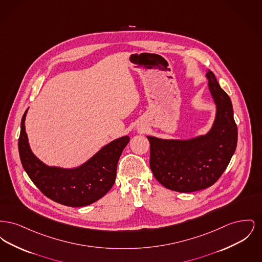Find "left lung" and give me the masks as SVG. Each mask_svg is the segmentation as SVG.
Instances as JSON below:
<instances>
[{
	"mask_svg": "<svg viewBox=\"0 0 262 262\" xmlns=\"http://www.w3.org/2000/svg\"><path fill=\"white\" fill-rule=\"evenodd\" d=\"M217 114L211 130L190 140L148 137L150 168L166 188L192 192L211 187L224 173L236 150L237 127L230 97L212 72L206 74Z\"/></svg>",
	"mask_w": 262,
	"mask_h": 262,
	"instance_id": "1",
	"label": "left lung"
}]
</instances>
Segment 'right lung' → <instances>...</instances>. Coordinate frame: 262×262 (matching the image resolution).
<instances>
[{
  "label": "right lung",
  "instance_id": "obj_1",
  "mask_svg": "<svg viewBox=\"0 0 262 262\" xmlns=\"http://www.w3.org/2000/svg\"><path fill=\"white\" fill-rule=\"evenodd\" d=\"M26 112L20 123L19 157L25 172L40 191L53 201L71 207L89 205L103 198L115 183L118 161L129 141L128 137L114 140L76 169L48 167L29 148L25 133Z\"/></svg>",
  "mask_w": 262,
  "mask_h": 262
}]
</instances>
